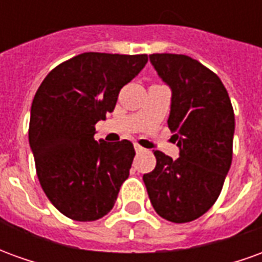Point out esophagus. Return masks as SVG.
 I'll use <instances>...</instances> for the list:
<instances>
[{"label":"esophagus","mask_w":262,"mask_h":262,"mask_svg":"<svg viewBox=\"0 0 262 262\" xmlns=\"http://www.w3.org/2000/svg\"><path fill=\"white\" fill-rule=\"evenodd\" d=\"M135 150H136L137 153H142V151H144V147H142V146H140V144H135Z\"/></svg>","instance_id":"esophagus-1"}]
</instances>
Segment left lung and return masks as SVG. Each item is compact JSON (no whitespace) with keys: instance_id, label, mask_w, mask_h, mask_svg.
<instances>
[{"instance_id":"1","label":"left lung","mask_w":262,"mask_h":262,"mask_svg":"<svg viewBox=\"0 0 262 262\" xmlns=\"http://www.w3.org/2000/svg\"><path fill=\"white\" fill-rule=\"evenodd\" d=\"M150 61L172 92L168 127L176 133L180 157L156 150V168L143 181L161 217L187 223L219 198L233 157L234 112L223 82L198 60L156 53Z\"/></svg>"}]
</instances>
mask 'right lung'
<instances>
[{
    "label": "right lung",
    "mask_w": 262,
    "mask_h": 262,
    "mask_svg": "<svg viewBox=\"0 0 262 262\" xmlns=\"http://www.w3.org/2000/svg\"><path fill=\"white\" fill-rule=\"evenodd\" d=\"M147 63V54L88 52L54 67L37 88L31 108L29 144L43 191L77 222L103 217L127 180L135 148L129 140L94 139L122 86Z\"/></svg>",
    "instance_id": "obj_1"
}]
</instances>
